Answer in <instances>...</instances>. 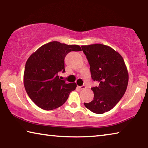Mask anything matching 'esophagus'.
Masks as SVG:
<instances>
[{
	"label": "esophagus",
	"instance_id": "obj_1",
	"mask_svg": "<svg viewBox=\"0 0 148 148\" xmlns=\"http://www.w3.org/2000/svg\"><path fill=\"white\" fill-rule=\"evenodd\" d=\"M78 88H79L80 90H82V89H84V88H86V86L85 85H82V86H79Z\"/></svg>",
	"mask_w": 148,
	"mask_h": 148
}]
</instances>
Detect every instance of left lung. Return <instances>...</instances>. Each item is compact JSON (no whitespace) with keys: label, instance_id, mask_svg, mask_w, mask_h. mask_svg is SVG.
Instances as JSON below:
<instances>
[{"label":"left lung","instance_id":"left-lung-1","mask_svg":"<svg viewBox=\"0 0 148 148\" xmlns=\"http://www.w3.org/2000/svg\"><path fill=\"white\" fill-rule=\"evenodd\" d=\"M90 65L91 77L98 82L92 87L93 100L85 106L96 114H103L118 103L127 89L129 75L123 59L119 52L101 44L82 46Z\"/></svg>","mask_w":148,"mask_h":148}]
</instances>
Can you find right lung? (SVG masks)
<instances>
[{
  "instance_id": "obj_1",
  "label": "right lung",
  "mask_w": 148,
  "mask_h": 148,
  "mask_svg": "<svg viewBox=\"0 0 148 148\" xmlns=\"http://www.w3.org/2000/svg\"><path fill=\"white\" fill-rule=\"evenodd\" d=\"M81 50L79 45L52 41L42 45L29 56L24 72V85L36 106L50 111L65 103L71 92L76 89V83L60 79L58 73L65 72L67 53Z\"/></svg>"
}]
</instances>
